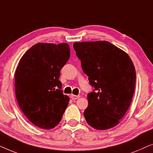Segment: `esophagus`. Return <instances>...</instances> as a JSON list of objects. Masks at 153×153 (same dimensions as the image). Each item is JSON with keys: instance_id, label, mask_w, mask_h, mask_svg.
Here are the masks:
<instances>
[{"instance_id": "1", "label": "esophagus", "mask_w": 153, "mask_h": 153, "mask_svg": "<svg viewBox=\"0 0 153 153\" xmlns=\"http://www.w3.org/2000/svg\"><path fill=\"white\" fill-rule=\"evenodd\" d=\"M81 96L80 95H71V98H72V100H76L78 99V98L80 97Z\"/></svg>"}]
</instances>
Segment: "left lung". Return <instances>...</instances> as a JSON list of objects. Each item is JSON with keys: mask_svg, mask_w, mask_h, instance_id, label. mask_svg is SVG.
I'll return each mask as SVG.
<instances>
[{"mask_svg": "<svg viewBox=\"0 0 153 153\" xmlns=\"http://www.w3.org/2000/svg\"><path fill=\"white\" fill-rule=\"evenodd\" d=\"M74 49L95 92L83 115L90 126L105 130L119 124L134 93L136 71L126 52L106 41L74 42Z\"/></svg>", "mask_w": 153, "mask_h": 153, "instance_id": "obj_1", "label": "left lung"}]
</instances>
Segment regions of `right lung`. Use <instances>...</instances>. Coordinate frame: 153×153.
<instances>
[{
	"label": "right lung",
	"mask_w": 153,
	"mask_h": 153,
	"mask_svg": "<svg viewBox=\"0 0 153 153\" xmlns=\"http://www.w3.org/2000/svg\"><path fill=\"white\" fill-rule=\"evenodd\" d=\"M70 57L67 43H37L24 54L14 74L15 94L25 116L49 129L61 120L70 101L63 95L60 71Z\"/></svg>",
	"instance_id": "add662e5"
}]
</instances>
